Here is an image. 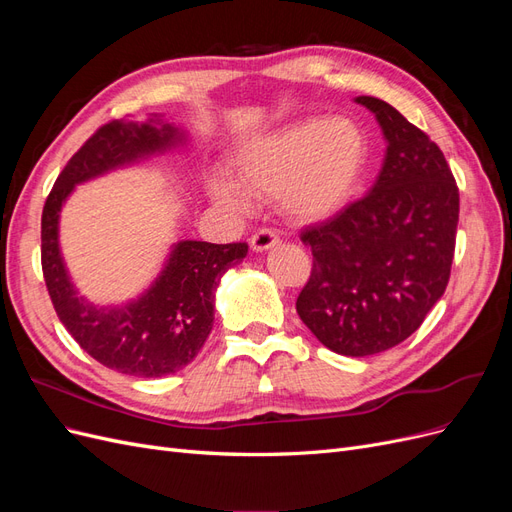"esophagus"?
Returning <instances> with one entry per match:
<instances>
[{"label":"esophagus","mask_w":512,"mask_h":512,"mask_svg":"<svg viewBox=\"0 0 512 512\" xmlns=\"http://www.w3.org/2000/svg\"><path fill=\"white\" fill-rule=\"evenodd\" d=\"M277 243H280V237H277L273 230L260 228L258 232H254V237H252V250L254 252H267V250H271V247H275Z\"/></svg>","instance_id":"esophagus-1"}]
</instances>
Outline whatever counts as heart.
<instances>
[{
	"instance_id": "b5f03b06",
	"label": "heart",
	"mask_w": 512,
	"mask_h": 512,
	"mask_svg": "<svg viewBox=\"0 0 512 512\" xmlns=\"http://www.w3.org/2000/svg\"><path fill=\"white\" fill-rule=\"evenodd\" d=\"M367 138L348 117H307L247 143L237 156L239 179L213 175L209 196L243 213L252 194L280 200L303 222L324 220L344 209L361 181Z\"/></svg>"
}]
</instances>
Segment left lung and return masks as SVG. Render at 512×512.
<instances>
[{
	"mask_svg": "<svg viewBox=\"0 0 512 512\" xmlns=\"http://www.w3.org/2000/svg\"><path fill=\"white\" fill-rule=\"evenodd\" d=\"M376 115L386 153L371 190L335 218L301 232L312 275L297 312L318 342L369 356L408 339L446 290L455 256L459 190L444 153L384 100Z\"/></svg>",
	"mask_w": 512,
	"mask_h": 512,
	"instance_id": "8db88e82",
	"label": "left lung"
}]
</instances>
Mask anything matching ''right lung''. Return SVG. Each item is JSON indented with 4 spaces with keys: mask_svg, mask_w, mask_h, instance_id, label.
Returning <instances> with one entry per match:
<instances>
[{
    "mask_svg": "<svg viewBox=\"0 0 512 512\" xmlns=\"http://www.w3.org/2000/svg\"><path fill=\"white\" fill-rule=\"evenodd\" d=\"M108 121L61 170L42 209V273L61 324L89 356L119 374L160 378L196 359L213 327L215 288L241 262L247 243L177 241L141 297L98 307L74 288L59 250V213L74 185L185 145L188 136L160 115Z\"/></svg>",
    "mask_w": 512,
    "mask_h": 512,
    "instance_id": "obj_1",
    "label": "right lung"
}]
</instances>
